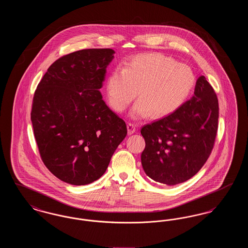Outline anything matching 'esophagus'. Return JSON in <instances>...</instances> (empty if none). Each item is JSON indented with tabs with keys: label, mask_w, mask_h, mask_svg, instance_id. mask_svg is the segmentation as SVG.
<instances>
[{
	"label": "esophagus",
	"mask_w": 248,
	"mask_h": 248,
	"mask_svg": "<svg viewBox=\"0 0 248 248\" xmlns=\"http://www.w3.org/2000/svg\"><path fill=\"white\" fill-rule=\"evenodd\" d=\"M127 129H128V134L132 135L136 132L137 130V124H133V123H128L127 124Z\"/></svg>",
	"instance_id": "1"
}]
</instances>
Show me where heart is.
<instances>
[{"label":"heart","instance_id":"1","mask_svg":"<svg viewBox=\"0 0 248 248\" xmlns=\"http://www.w3.org/2000/svg\"><path fill=\"white\" fill-rule=\"evenodd\" d=\"M196 82L194 72L186 64L160 53L133 57L124 68L111 71L107 80L110 106L122 112L139 91L140 99L131 111L134 117H162L172 113L189 97Z\"/></svg>","mask_w":248,"mask_h":248}]
</instances>
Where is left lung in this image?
<instances>
[{"instance_id": "1", "label": "left lung", "mask_w": 248, "mask_h": 248, "mask_svg": "<svg viewBox=\"0 0 248 248\" xmlns=\"http://www.w3.org/2000/svg\"><path fill=\"white\" fill-rule=\"evenodd\" d=\"M218 100L204 76L193 96L171 114L141 128V164L148 177L169 186L199 172L212 152L217 132Z\"/></svg>"}]
</instances>
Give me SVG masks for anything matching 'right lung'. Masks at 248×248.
Returning <instances> with one entry per match:
<instances>
[{"label": "right lung", "mask_w": 248, "mask_h": 248, "mask_svg": "<svg viewBox=\"0 0 248 248\" xmlns=\"http://www.w3.org/2000/svg\"><path fill=\"white\" fill-rule=\"evenodd\" d=\"M114 53L83 49L63 56L34 93L31 119L41 158L54 176L71 185L101 177L127 134L125 122L99 91Z\"/></svg>", "instance_id": "1"}]
</instances>
